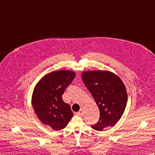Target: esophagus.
<instances>
[{
    "instance_id": "esophagus-1",
    "label": "esophagus",
    "mask_w": 155,
    "mask_h": 155,
    "mask_svg": "<svg viewBox=\"0 0 155 155\" xmlns=\"http://www.w3.org/2000/svg\"><path fill=\"white\" fill-rule=\"evenodd\" d=\"M76 114L78 115V116H83V109H81L79 111L77 112V113H76Z\"/></svg>"
}]
</instances>
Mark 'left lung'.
<instances>
[{
  "label": "left lung",
  "instance_id": "1",
  "mask_svg": "<svg viewBox=\"0 0 155 155\" xmlns=\"http://www.w3.org/2000/svg\"><path fill=\"white\" fill-rule=\"evenodd\" d=\"M82 79L100 111L99 120L91 127L100 131L113 127L120 120L127 105V93L123 82L117 75L107 71H84Z\"/></svg>",
  "mask_w": 155,
  "mask_h": 155
}]
</instances>
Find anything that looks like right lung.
Wrapping results in <instances>:
<instances>
[{"instance_id":"obj_1","label":"right lung","mask_w":155,"mask_h":155,"mask_svg":"<svg viewBox=\"0 0 155 155\" xmlns=\"http://www.w3.org/2000/svg\"><path fill=\"white\" fill-rule=\"evenodd\" d=\"M74 77L73 71L51 72L35 87L32 104L35 113L42 123L55 130L65 128L73 116L70 105L64 103L62 95Z\"/></svg>"}]
</instances>
